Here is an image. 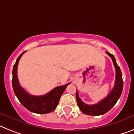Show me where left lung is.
<instances>
[{"label":"left lung","instance_id":"1","mask_svg":"<svg viewBox=\"0 0 134 134\" xmlns=\"http://www.w3.org/2000/svg\"><path fill=\"white\" fill-rule=\"evenodd\" d=\"M106 53L111 58L116 69V80H115L114 87L105 98L94 105H87L84 103L79 97L78 92L76 91V99H77V105L79 106L81 111L85 114L90 115V116H99V115L104 114L115 105L122 93V88H123V81H122V72L120 67L116 64L115 57L113 55L108 52H106Z\"/></svg>","mask_w":134,"mask_h":134}]
</instances>
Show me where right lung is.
Returning a JSON list of instances; mask_svg holds the SVG:
<instances>
[{"label": "right lung", "instance_id": "obj_1", "mask_svg": "<svg viewBox=\"0 0 134 134\" xmlns=\"http://www.w3.org/2000/svg\"><path fill=\"white\" fill-rule=\"evenodd\" d=\"M25 52H23L18 57L13 68L12 86L14 93L22 105L30 111L40 114L50 113L56 109L61 96L64 93L66 87L70 84V83L64 86L56 87L48 93L43 96H33L27 93L20 85L17 75L18 62Z\"/></svg>", "mask_w": 134, "mask_h": 134}]
</instances>
